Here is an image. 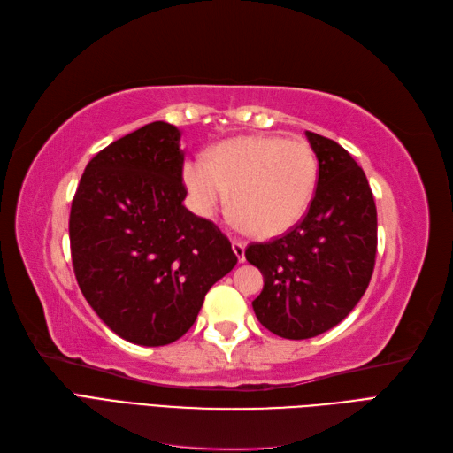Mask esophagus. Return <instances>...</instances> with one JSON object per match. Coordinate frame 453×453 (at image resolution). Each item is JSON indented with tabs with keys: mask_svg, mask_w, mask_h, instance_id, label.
<instances>
[{
	"mask_svg": "<svg viewBox=\"0 0 453 453\" xmlns=\"http://www.w3.org/2000/svg\"><path fill=\"white\" fill-rule=\"evenodd\" d=\"M232 251H234V255L238 257L240 263H243V260H245V243L240 242V240H232Z\"/></svg>",
	"mask_w": 453,
	"mask_h": 453,
	"instance_id": "obj_1",
	"label": "esophagus"
}]
</instances>
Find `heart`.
Listing matches in <instances>:
<instances>
[{
  "instance_id": "1",
  "label": "heart",
  "mask_w": 453,
  "mask_h": 453,
  "mask_svg": "<svg viewBox=\"0 0 453 453\" xmlns=\"http://www.w3.org/2000/svg\"><path fill=\"white\" fill-rule=\"evenodd\" d=\"M183 180L200 213L225 208L230 193L238 223L270 238L306 215L318 187V160L303 140L243 135L215 145L208 160H188Z\"/></svg>"
}]
</instances>
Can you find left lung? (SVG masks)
I'll return each mask as SVG.
<instances>
[{"instance_id":"8db88e82","label":"left lung","mask_w":453,"mask_h":453,"mask_svg":"<svg viewBox=\"0 0 453 453\" xmlns=\"http://www.w3.org/2000/svg\"><path fill=\"white\" fill-rule=\"evenodd\" d=\"M306 138L319 162L308 213L281 238L245 250L265 276L253 300L257 319L289 340L318 336L357 306L378 245L376 203L363 168L336 142L313 132Z\"/></svg>"}]
</instances>
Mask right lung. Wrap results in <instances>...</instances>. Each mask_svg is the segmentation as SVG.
<instances>
[{"mask_svg": "<svg viewBox=\"0 0 453 453\" xmlns=\"http://www.w3.org/2000/svg\"><path fill=\"white\" fill-rule=\"evenodd\" d=\"M181 132L150 122L102 149L85 168L70 213L81 293L132 344L181 338L215 281L236 266L228 238L183 200Z\"/></svg>", "mask_w": 453, "mask_h": 453, "instance_id": "obj_1", "label": "right lung"}]
</instances>
